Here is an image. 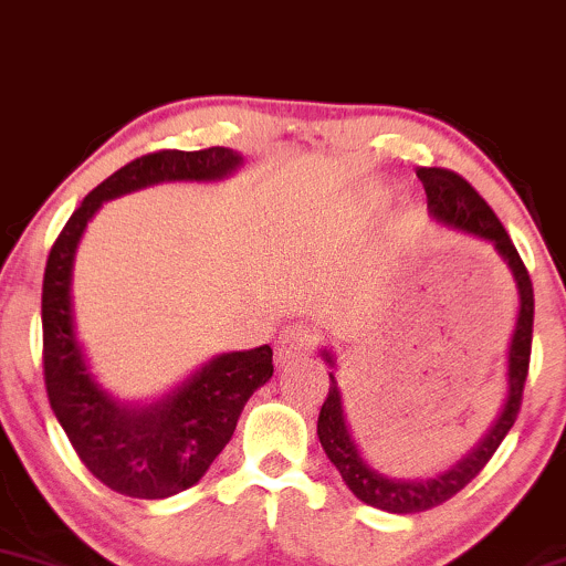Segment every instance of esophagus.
I'll return each mask as SVG.
<instances>
[{"mask_svg":"<svg viewBox=\"0 0 566 566\" xmlns=\"http://www.w3.org/2000/svg\"><path fill=\"white\" fill-rule=\"evenodd\" d=\"M312 347H315V336H312L307 325H291L277 338V363L298 360V357L310 355Z\"/></svg>","mask_w":566,"mask_h":566,"instance_id":"1","label":"esophagus"}]
</instances>
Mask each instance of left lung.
Segmentation results:
<instances>
[{"instance_id": "1", "label": "left lung", "mask_w": 566, "mask_h": 566, "mask_svg": "<svg viewBox=\"0 0 566 566\" xmlns=\"http://www.w3.org/2000/svg\"><path fill=\"white\" fill-rule=\"evenodd\" d=\"M418 179L427 190L429 214L437 222L448 224L458 232L488 241L495 249V254L503 259L511 277L516 285V323L509 338L506 352V397H503L501 410L493 418L488 431L474 442L469 453H463L453 467H448L440 474L429 476V480H397L387 476L381 471L370 467L365 461L360 444H357L352 427L347 421V410H344V395L338 389L336 374L331 370V389L325 397L321 416H317V437L325 455L338 469L342 480L347 488L360 497L368 506L389 511V514H418V511H429L440 503L450 501L455 493H461L467 484L474 480L484 469V463L493 458L497 444L514 427L516 413L522 405L524 381H527L530 368V349H533V315H535V298H533V281H530L527 268H524L520 251L511 243L506 228L495 211L484 203V198L476 192L463 177L455 171L437 169V166H421L416 171ZM323 360L336 368V355L331 349H321Z\"/></svg>"}]
</instances>
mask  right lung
<instances>
[{
    "instance_id": "right-lung-1",
    "label": "right lung",
    "mask_w": 566,
    "mask_h": 566,
    "mask_svg": "<svg viewBox=\"0 0 566 566\" xmlns=\"http://www.w3.org/2000/svg\"><path fill=\"white\" fill-rule=\"evenodd\" d=\"M230 148L158 150L99 182L73 211L46 259L42 285L44 384L76 455L105 488L143 501L188 490L235 431L243 405L272 378V349L222 352L153 402H122L92 374L73 317L76 249L105 201L161 182H219L241 169Z\"/></svg>"
}]
</instances>
